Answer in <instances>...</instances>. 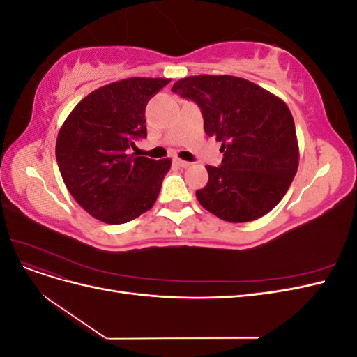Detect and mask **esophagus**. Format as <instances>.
Masks as SVG:
<instances>
[{
    "label": "esophagus",
    "mask_w": 357,
    "mask_h": 357,
    "mask_svg": "<svg viewBox=\"0 0 357 357\" xmlns=\"http://www.w3.org/2000/svg\"><path fill=\"white\" fill-rule=\"evenodd\" d=\"M174 164L178 165V167H181V168H188V167L192 165V162H188V160H183V159L176 158V159H174Z\"/></svg>",
    "instance_id": "obj_1"
}]
</instances>
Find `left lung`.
Returning <instances> with one entry per match:
<instances>
[{
    "mask_svg": "<svg viewBox=\"0 0 357 357\" xmlns=\"http://www.w3.org/2000/svg\"><path fill=\"white\" fill-rule=\"evenodd\" d=\"M171 91L198 104L205 134L222 143V165L205 167L208 183L197 190L202 207L232 223L271 211L299 164L295 122L286 102L234 75H192Z\"/></svg>",
    "mask_w": 357,
    "mask_h": 357,
    "instance_id": "1",
    "label": "left lung"
}]
</instances>
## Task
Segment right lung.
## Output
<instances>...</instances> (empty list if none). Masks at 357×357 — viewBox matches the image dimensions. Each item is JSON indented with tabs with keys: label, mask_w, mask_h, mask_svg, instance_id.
<instances>
[{
	"label": "right lung",
	"mask_w": 357,
	"mask_h": 357,
	"mask_svg": "<svg viewBox=\"0 0 357 357\" xmlns=\"http://www.w3.org/2000/svg\"><path fill=\"white\" fill-rule=\"evenodd\" d=\"M169 79L131 77L91 92L59 129L56 160L73 198L109 225L137 219L153 207L171 159L131 155L147 137L146 105Z\"/></svg>",
	"instance_id": "right-lung-1"
}]
</instances>
